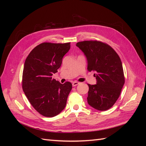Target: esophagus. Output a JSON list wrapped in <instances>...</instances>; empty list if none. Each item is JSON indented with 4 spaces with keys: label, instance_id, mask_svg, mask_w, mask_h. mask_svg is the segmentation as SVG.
<instances>
[{
    "label": "esophagus",
    "instance_id": "34e87169",
    "mask_svg": "<svg viewBox=\"0 0 146 146\" xmlns=\"http://www.w3.org/2000/svg\"><path fill=\"white\" fill-rule=\"evenodd\" d=\"M78 84H79V83L77 82H74L72 83V86H76L78 85Z\"/></svg>",
    "mask_w": 146,
    "mask_h": 146
}]
</instances>
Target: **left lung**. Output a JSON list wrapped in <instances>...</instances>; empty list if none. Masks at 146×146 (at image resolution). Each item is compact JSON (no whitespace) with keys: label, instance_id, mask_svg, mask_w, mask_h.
Segmentation results:
<instances>
[{"label":"left lung","instance_id":"left-lung-1","mask_svg":"<svg viewBox=\"0 0 146 146\" xmlns=\"http://www.w3.org/2000/svg\"><path fill=\"white\" fill-rule=\"evenodd\" d=\"M85 55L88 71L95 72L96 85L88 84V103L100 111H106L115 104L125 83L121 60L113 48L98 41L76 44Z\"/></svg>","mask_w":146,"mask_h":146}]
</instances>
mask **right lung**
Returning <instances> with one entry per match:
<instances>
[{"label":"right lung","mask_w":146,"mask_h":146,"mask_svg":"<svg viewBox=\"0 0 146 146\" xmlns=\"http://www.w3.org/2000/svg\"><path fill=\"white\" fill-rule=\"evenodd\" d=\"M70 47V42H43L30 52L25 60L23 89L30 103L41 115H58L66 107L72 83H60L52 78Z\"/></svg>","instance_id":"obj_1"}]
</instances>
